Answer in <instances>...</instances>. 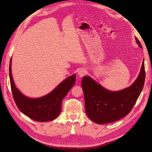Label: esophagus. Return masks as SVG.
<instances>
[{"instance_id":"1","label":"esophagus","mask_w":152,"mask_h":152,"mask_svg":"<svg viewBox=\"0 0 152 152\" xmlns=\"http://www.w3.org/2000/svg\"><path fill=\"white\" fill-rule=\"evenodd\" d=\"M86 73H87V72L86 70V69L81 68V69H80L79 71H78L77 73H78V75H79V77H84L86 74Z\"/></svg>"}]
</instances>
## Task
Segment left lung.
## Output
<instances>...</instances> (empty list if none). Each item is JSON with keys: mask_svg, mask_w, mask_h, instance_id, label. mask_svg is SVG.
<instances>
[{"mask_svg": "<svg viewBox=\"0 0 152 152\" xmlns=\"http://www.w3.org/2000/svg\"><path fill=\"white\" fill-rule=\"evenodd\" d=\"M136 43L142 48L137 37ZM145 79L144 59L136 80L129 87L117 91L104 88L93 78H82V87L84 94L87 115L92 121L104 124L117 121L129 114L143 88Z\"/></svg>", "mask_w": 152, "mask_h": 152, "instance_id": "left-lung-1", "label": "left lung"}]
</instances>
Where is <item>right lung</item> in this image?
Listing matches in <instances>:
<instances>
[{
    "instance_id": "right-lung-1",
    "label": "right lung",
    "mask_w": 152,
    "mask_h": 152,
    "mask_svg": "<svg viewBox=\"0 0 152 152\" xmlns=\"http://www.w3.org/2000/svg\"><path fill=\"white\" fill-rule=\"evenodd\" d=\"M12 58L10 64V78L14 99L18 108L34 121L47 122L58 117L61 112V102L75 82V74L63 80L48 94L31 98L23 94L14 82L11 71Z\"/></svg>"
}]
</instances>
